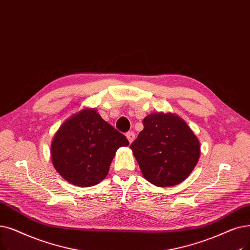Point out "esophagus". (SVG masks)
Returning a JSON list of instances; mask_svg holds the SVG:
<instances>
[{"instance_id": "obj_1", "label": "esophagus", "mask_w": 250, "mask_h": 250, "mask_svg": "<svg viewBox=\"0 0 250 250\" xmlns=\"http://www.w3.org/2000/svg\"><path fill=\"white\" fill-rule=\"evenodd\" d=\"M125 136H126V138H127L129 143H132L133 141L135 140V133H134V132H128V133H126Z\"/></svg>"}]
</instances>
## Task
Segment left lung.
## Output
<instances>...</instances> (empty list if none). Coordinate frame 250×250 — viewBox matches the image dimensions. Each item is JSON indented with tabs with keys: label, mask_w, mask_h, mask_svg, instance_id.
I'll list each match as a JSON object with an SVG mask.
<instances>
[{
	"label": "left lung",
	"mask_w": 250,
	"mask_h": 250,
	"mask_svg": "<svg viewBox=\"0 0 250 250\" xmlns=\"http://www.w3.org/2000/svg\"><path fill=\"white\" fill-rule=\"evenodd\" d=\"M131 149L144 178L159 187L183 182L197 165L199 141L187 124L172 114L152 113Z\"/></svg>",
	"instance_id": "8db88e82"
}]
</instances>
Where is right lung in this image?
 <instances>
[{
  "label": "right lung",
  "instance_id": "obj_1",
  "mask_svg": "<svg viewBox=\"0 0 250 250\" xmlns=\"http://www.w3.org/2000/svg\"><path fill=\"white\" fill-rule=\"evenodd\" d=\"M129 143L95 109H84L65 122L51 145L53 165L80 187H91L107 176L116 150Z\"/></svg>",
  "mask_w": 250,
  "mask_h": 250
}]
</instances>
